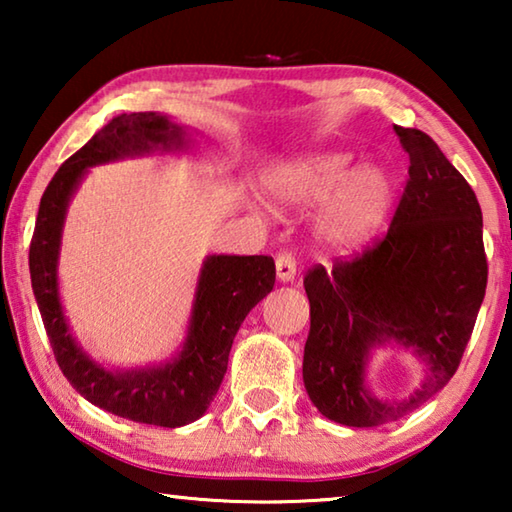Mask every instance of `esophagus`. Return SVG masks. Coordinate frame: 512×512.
Instances as JSON below:
<instances>
[{
    "label": "esophagus",
    "instance_id": "1",
    "mask_svg": "<svg viewBox=\"0 0 512 512\" xmlns=\"http://www.w3.org/2000/svg\"><path fill=\"white\" fill-rule=\"evenodd\" d=\"M275 271H277V280L280 282H291L296 277V257L287 250L277 253L275 257Z\"/></svg>",
    "mask_w": 512,
    "mask_h": 512
}]
</instances>
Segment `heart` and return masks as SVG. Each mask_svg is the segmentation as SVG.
<instances>
[{
	"label": "heart",
	"mask_w": 512,
	"mask_h": 512,
	"mask_svg": "<svg viewBox=\"0 0 512 512\" xmlns=\"http://www.w3.org/2000/svg\"><path fill=\"white\" fill-rule=\"evenodd\" d=\"M277 203L309 207L323 203L316 235L329 248L352 250L368 241L391 212L395 180L379 164L354 169L350 153H309L280 164L268 178Z\"/></svg>",
	"instance_id": "1"
}]
</instances>
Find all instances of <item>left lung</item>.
I'll use <instances>...</instances> for the list:
<instances>
[{
	"label": "left lung",
	"mask_w": 512,
	"mask_h": 512,
	"mask_svg": "<svg viewBox=\"0 0 512 512\" xmlns=\"http://www.w3.org/2000/svg\"><path fill=\"white\" fill-rule=\"evenodd\" d=\"M409 180L391 228L332 271L309 268L302 379L325 418L379 427L443 391L461 363L488 284L481 205L445 153L418 128L395 126ZM393 340L425 363L420 389L384 403L365 386L371 350Z\"/></svg>",
	"instance_id": "8db88e82"
}]
</instances>
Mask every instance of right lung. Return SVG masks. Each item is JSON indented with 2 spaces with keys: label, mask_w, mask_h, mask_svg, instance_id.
I'll return each instance as SVG.
<instances>
[{
  "label": "right lung",
  "mask_w": 512,
  "mask_h": 512,
  "mask_svg": "<svg viewBox=\"0 0 512 512\" xmlns=\"http://www.w3.org/2000/svg\"><path fill=\"white\" fill-rule=\"evenodd\" d=\"M187 131L158 112H131L108 121L51 178L29 248L31 287L60 370L85 400L119 418L183 427L201 418L219 391L232 341L259 300L273 291L268 255H210L198 275L187 339L178 357L135 370H106L72 336L58 293V253L69 198L97 164L187 149Z\"/></svg>",
  "instance_id": "obj_1"
}]
</instances>
